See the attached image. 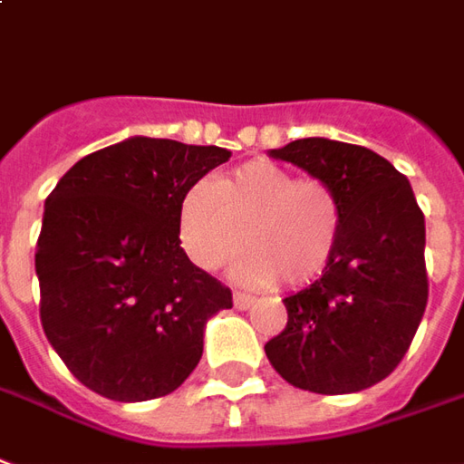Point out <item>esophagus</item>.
Masks as SVG:
<instances>
[{
    "label": "esophagus",
    "mask_w": 464,
    "mask_h": 464,
    "mask_svg": "<svg viewBox=\"0 0 464 464\" xmlns=\"http://www.w3.org/2000/svg\"><path fill=\"white\" fill-rule=\"evenodd\" d=\"M254 296H248V294H233V306L238 311H246L254 306Z\"/></svg>",
    "instance_id": "34e87169"
}]
</instances>
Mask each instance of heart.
<instances>
[{
	"label": "heart",
	"mask_w": 464,
	"mask_h": 464,
	"mask_svg": "<svg viewBox=\"0 0 464 464\" xmlns=\"http://www.w3.org/2000/svg\"><path fill=\"white\" fill-rule=\"evenodd\" d=\"M339 236L342 203L334 188L268 160L196 183L178 206V238L188 258L218 271L246 248L251 254L238 274L251 284H309L332 261Z\"/></svg>",
	"instance_id": "obj_1"
}]
</instances>
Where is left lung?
Wrapping results in <instances>:
<instances>
[{
	"mask_svg": "<svg viewBox=\"0 0 464 464\" xmlns=\"http://www.w3.org/2000/svg\"><path fill=\"white\" fill-rule=\"evenodd\" d=\"M268 155L334 188L342 236L322 278L284 299L286 329L266 342V356L299 390H367L407 354L427 306L424 216L412 186L374 150L329 138Z\"/></svg>",
	"mask_w": 464,
	"mask_h": 464,
	"instance_id": "left-lung-1",
	"label": "left lung"
}]
</instances>
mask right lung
Wrapping results in <instances>:
<instances>
[{
	"mask_svg": "<svg viewBox=\"0 0 464 464\" xmlns=\"http://www.w3.org/2000/svg\"><path fill=\"white\" fill-rule=\"evenodd\" d=\"M228 158L135 135L77 160L47 196L34 254L42 329L87 390L155 400L198 367L206 322L233 301L180 248L178 206Z\"/></svg>",
	"mask_w": 464,
	"mask_h": 464,
	"instance_id": "add662e5",
	"label": "right lung"
}]
</instances>
